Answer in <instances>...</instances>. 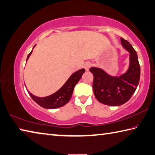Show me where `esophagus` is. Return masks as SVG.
I'll return each instance as SVG.
<instances>
[{
  "label": "esophagus",
  "mask_w": 155,
  "mask_h": 155,
  "mask_svg": "<svg viewBox=\"0 0 155 155\" xmlns=\"http://www.w3.org/2000/svg\"><path fill=\"white\" fill-rule=\"evenodd\" d=\"M91 66V63L89 62V61H87V62H85V64H84V67H85L86 70H89V69L90 68V67Z\"/></svg>",
  "instance_id": "1"
}]
</instances>
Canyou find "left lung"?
Here are the masks:
<instances>
[{
	"mask_svg": "<svg viewBox=\"0 0 155 155\" xmlns=\"http://www.w3.org/2000/svg\"><path fill=\"white\" fill-rule=\"evenodd\" d=\"M123 47L130 53L127 71L119 77H111L103 70L95 67L89 69L94 75L93 90L95 97L104 104L122 105L131 97L137 89L140 78V66L137 53L129 42L120 38Z\"/></svg>",
	"mask_w": 155,
	"mask_h": 155,
	"instance_id": "obj_1",
	"label": "left lung"
}]
</instances>
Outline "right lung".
<instances>
[{
    "label": "right lung",
    "instance_id": "add662e5",
    "mask_svg": "<svg viewBox=\"0 0 155 155\" xmlns=\"http://www.w3.org/2000/svg\"><path fill=\"white\" fill-rule=\"evenodd\" d=\"M32 52V51L28 55L26 61ZM85 72V69H81L73 73L68 78V80L66 81V83L58 91H56L55 94L49 95V96L44 97H36L35 95H32L28 91V94L30 95V97H32V99L43 108L47 109L60 108V107L66 105L69 102V100L72 97L73 90H74L75 85L79 81L83 74Z\"/></svg>",
    "mask_w": 155,
    "mask_h": 155
}]
</instances>
